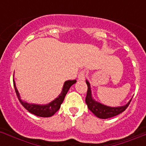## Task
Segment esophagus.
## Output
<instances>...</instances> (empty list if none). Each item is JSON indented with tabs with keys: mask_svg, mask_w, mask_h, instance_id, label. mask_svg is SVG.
<instances>
[{
	"mask_svg": "<svg viewBox=\"0 0 146 146\" xmlns=\"http://www.w3.org/2000/svg\"><path fill=\"white\" fill-rule=\"evenodd\" d=\"M85 76H86L85 70H82V71H80V73H78V79L80 81H84V79H85Z\"/></svg>",
	"mask_w": 146,
	"mask_h": 146,
	"instance_id": "34e87169",
	"label": "esophagus"
}]
</instances>
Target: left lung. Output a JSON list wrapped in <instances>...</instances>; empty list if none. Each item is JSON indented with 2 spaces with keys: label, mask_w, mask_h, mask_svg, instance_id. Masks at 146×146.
Segmentation results:
<instances>
[{
  "label": "left lung",
  "mask_w": 146,
  "mask_h": 146,
  "mask_svg": "<svg viewBox=\"0 0 146 146\" xmlns=\"http://www.w3.org/2000/svg\"><path fill=\"white\" fill-rule=\"evenodd\" d=\"M86 83L87 85V96L85 98V102L87 105V107L92 113L96 115V117L101 119H106L112 117L114 116L122 113L123 111L126 110L129 104L131 102V99L126 104V105L122 106H117V107H111V106H106L102 104L95 101L92 98V93H91L90 84L87 80H86Z\"/></svg>",
  "instance_id": "obj_1"
}]
</instances>
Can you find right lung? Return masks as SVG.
<instances>
[{"instance_id": "right-lung-1", "label": "right lung", "mask_w": 146, "mask_h": 146, "mask_svg": "<svg viewBox=\"0 0 146 146\" xmlns=\"http://www.w3.org/2000/svg\"><path fill=\"white\" fill-rule=\"evenodd\" d=\"M76 82V80H68L66 81L63 86L62 90L59 96H58L55 100L51 101L50 103L48 104L45 105H40V104H29L27 102L23 101L20 98V94H19L18 90H17L16 85H15V81H13L14 87H15V92L17 94V98H18L19 101L21 103V104L23 106L25 109L28 110L29 112L34 114V115L39 116V117H51L52 115H54V114L59 110L60 108L61 104H62L63 101L64 99L67 92H68L69 89L70 88L73 84Z\"/></svg>"}]
</instances>
